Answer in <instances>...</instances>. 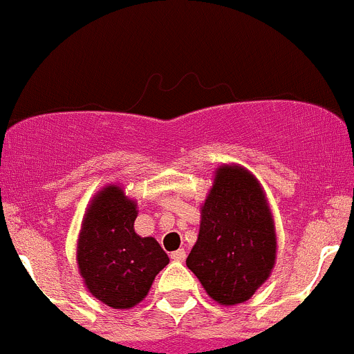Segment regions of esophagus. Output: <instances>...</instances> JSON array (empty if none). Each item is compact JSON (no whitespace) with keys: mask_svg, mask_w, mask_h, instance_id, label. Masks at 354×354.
Wrapping results in <instances>:
<instances>
[{"mask_svg":"<svg viewBox=\"0 0 354 354\" xmlns=\"http://www.w3.org/2000/svg\"><path fill=\"white\" fill-rule=\"evenodd\" d=\"M170 258H172L174 261H184L185 260V251L184 250L174 251V253H170Z\"/></svg>","mask_w":354,"mask_h":354,"instance_id":"obj_1","label":"esophagus"}]
</instances>
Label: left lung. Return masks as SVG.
<instances>
[{"instance_id":"obj_1","label":"left lung","mask_w":354,"mask_h":354,"mask_svg":"<svg viewBox=\"0 0 354 354\" xmlns=\"http://www.w3.org/2000/svg\"><path fill=\"white\" fill-rule=\"evenodd\" d=\"M275 254L274 218L258 178L239 165L216 169L198 241L185 260L189 270L213 301L232 306L270 277Z\"/></svg>"}]
</instances>
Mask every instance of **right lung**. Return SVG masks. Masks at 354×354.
Instances as JSON below:
<instances>
[{
	"mask_svg": "<svg viewBox=\"0 0 354 354\" xmlns=\"http://www.w3.org/2000/svg\"><path fill=\"white\" fill-rule=\"evenodd\" d=\"M138 205L110 184L93 199L77 243V265L87 291L101 303L127 310L145 299L169 257L155 237L134 230Z\"/></svg>",
	"mask_w": 354,
	"mask_h": 354,
	"instance_id": "add662e5",
	"label": "right lung"
}]
</instances>
